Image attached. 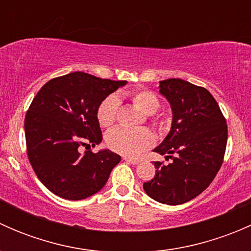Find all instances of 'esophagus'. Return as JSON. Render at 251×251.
I'll use <instances>...</instances> for the list:
<instances>
[{
    "mask_svg": "<svg viewBox=\"0 0 251 251\" xmlns=\"http://www.w3.org/2000/svg\"><path fill=\"white\" fill-rule=\"evenodd\" d=\"M124 160L128 164H132V165H137V164H140V160H137V159L127 158V156H125V158H124Z\"/></svg>",
    "mask_w": 251,
    "mask_h": 251,
    "instance_id": "esophagus-1",
    "label": "esophagus"
}]
</instances>
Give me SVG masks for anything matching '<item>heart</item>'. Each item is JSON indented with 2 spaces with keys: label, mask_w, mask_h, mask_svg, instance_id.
<instances>
[{
  "label": "heart",
  "mask_w": 251,
  "mask_h": 251,
  "mask_svg": "<svg viewBox=\"0 0 251 251\" xmlns=\"http://www.w3.org/2000/svg\"><path fill=\"white\" fill-rule=\"evenodd\" d=\"M132 102L138 109L147 115H151L160 107L156 95L148 90L135 91L131 96ZM120 100L115 95L108 96L102 100L97 109V119L100 126H110L116 120ZM108 148L125 156L136 158L155 143V136L148 128L115 127L105 136Z\"/></svg>",
  "instance_id": "b5f03b06"
}]
</instances>
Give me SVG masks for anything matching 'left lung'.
Returning <instances> with one entry per match:
<instances>
[{
	"mask_svg": "<svg viewBox=\"0 0 251 251\" xmlns=\"http://www.w3.org/2000/svg\"><path fill=\"white\" fill-rule=\"evenodd\" d=\"M160 93L173 109V126L154 151L170 158L155 161V176L143 183L154 201L168 205L189 201L205 191L224 163L227 124L211 93L181 78L160 81Z\"/></svg>",
	"mask_w": 251,
	"mask_h": 251,
	"instance_id": "8db88e82",
	"label": "left lung"
}]
</instances>
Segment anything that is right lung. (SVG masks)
<instances>
[{"label": "right lung", "instance_id": "1", "mask_svg": "<svg viewBox=\"0 0 251 251\" xmlns=\"http://www.w3.org/2000/svg\"><path fill=\"white\" fill-rule=\"evenodd\" d=\"M126 81L75 72L50 80L25 115L26 153L35 174L60 198L81 201L104 187L121 156L113 151L80 153L102 141L97 109Z\"/></svg>", "mask_w": 251, "mask_h": 251}]
</instances>
